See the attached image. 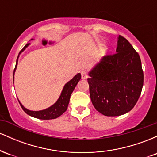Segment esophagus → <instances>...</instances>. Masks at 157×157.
Returning <instances> with one entry per match:
<instances>
[{
  "label": "esophagus",
  "instance_id": "1",
  "mask_svg": "<svg viewBox=\"0 0 157 157\" xmlns=\"http://www.w3.org/2000/svg\"><path fill=\"white\" fill-rule=\"evenodd\" d=\"M81 77H82V79H87L88 78V75L87 74H86V71H83L82 70V71H81Z\"/></svg>",
  "mask_w": 157,
  "mask_h": 157
}]
</instances>
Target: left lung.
<instances>
[{"instance_id": "8db88e82", "label": "left lung", "mask_w": 157, "mask_h": 157, "mask_svg": "<svg viewBox=\"0 0 157 157\" xmlns=\"http://www.w3.org/2000/svg\"><path fill=\"white\" fill-rule=\"evenodd\" d=\"M116 54L103 57L89 71V93L97 111L108 117L125 114L136 105L143 86L141 60L119 35Z\"/></svg>"}]
</instances>
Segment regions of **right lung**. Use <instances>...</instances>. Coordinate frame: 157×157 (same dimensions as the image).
Segmentation results:
<instances>
[{
	"label": "right lung",
	"instance_id": "add662e5",
	"mask_svg": "<svg viewBox=\"0 0 157 157\" xmlns=\"http://www.w3.org/2000/svg\"><path fill=\"white\" fill-rule=\"evenodd\" d=\"M29 45L30 44H27L26 46L23 47V49L20 52L19 55L20 54L22 53V52L26 49V48L28 47ZM19 55L18 57H17V61H16V66L15 70H14L13 80L14 75H15V71L16 70V68H17ZM80 79L81 75L80 73H78L71 80H69L68 82H66V83L65 84L62 91H61V94L60 97H59L58 100H57L53 105L50 106V107L47 108V109L40 110V111H31V110L26 109L18 100L20 105H21V108H22L23 111H24L28 115L32 117L40 119V120H52V119L57 118L58 117H60V115H62L63 113L67 110L68 102H69L70 97H71V93L73 92L74 89L76 87V86L77 83H78V82L80 81ZM17 100H18V99H17Z\"/></svg>",
	"mask_w": 157,
	"mask_h": 157
}]
</instances>
